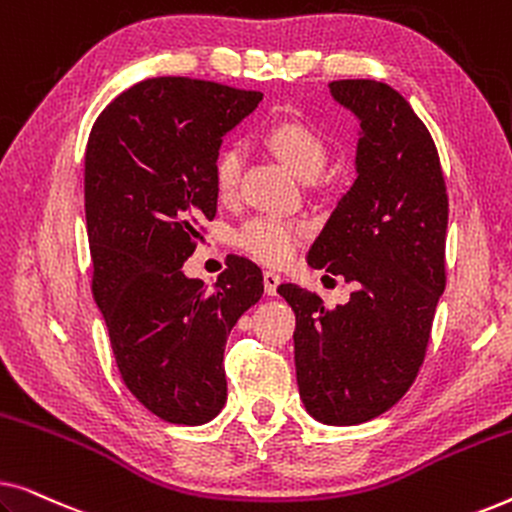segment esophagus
<instances>
[{
    "label": "esophagus",
    "instance_id": "obj_1",
    "mask_svg": "<svg viewBox=\"0 0 512 512\" xmlns=\"http://www.w3.org/2000/svg\"><path fill=\"white\" fill-rule=\"evenodd\" d=\"M279 282H282V277H279L275 270H265L263 272V284H265V293H268V296H275Z\"/></svg>",
    "mask_w": 512,
    "mask_h": 512
}]
</instances>
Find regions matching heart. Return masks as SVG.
I'll return each mask as SVG.
<instances>
[{
	"label": "heart",
	"instance_id": "obj_1",
	"mask_svg": "<svg viewBox=\"0 0 512 512\" xmlns=\"http://www.w3.org/2000/svg\"><path fill=\"white\" fill-rule=\"evenodd\" d=\"M275 156L303 181L317 179L328 163V144L317 130L300 121H279L265 135ZM242 149L237 144L223 146L214 160V186L221 198H233L240 186ZM305 237V226L282 216L261 214L244 221L235 233V244L258 261L279 265L289 261Z\"/></svg>",
	"mask_w": 512,
	"mask_h": 512
}]
</instances>
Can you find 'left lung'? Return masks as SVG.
I'll list each match as a JSON object with an SVG mask.
<instances>
[{
  "label": "left lung",
  "mask_w": 512,
  "mask_h": 512,
  "mask_svg": "<svg viewBox=\"0 0 512 512\" xmlns=\"http://www.w3.org/2000/svg\"><path fill=\"white\" fill-rule=\"evenodd\" d=\"M361 123L356 179L314 240L307 263L356 289L326 310L317 293L279 286L296 312V377L317 422L380 417L415 382L445 291L447 193L436 144L387 83H328Z\"/></svg>",
  "instance_id": "obj_1"
}]
</instances>
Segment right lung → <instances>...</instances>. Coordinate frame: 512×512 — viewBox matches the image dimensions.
<instances>
[{
    "label": "right lung",
    "instance_id": "add662e5",
    "mask_svg": "<svg viewBox=\"0 0 512 512\" xmlns=\"http://www.w3.org/2000/svg\"><path fill=\"white\" fill-rule=\"evenodd\" d=\"M263 100L256 90L160 76L116 97L86 146L93 298L130 394L170 424L198 426L226 403L223 349L263 296L261 268L230 256L207 291L181 265L216 216L223 135Z\"/></svg>",
    "mask_w": 512,
    "mask_h": 512
}]
</instances>
